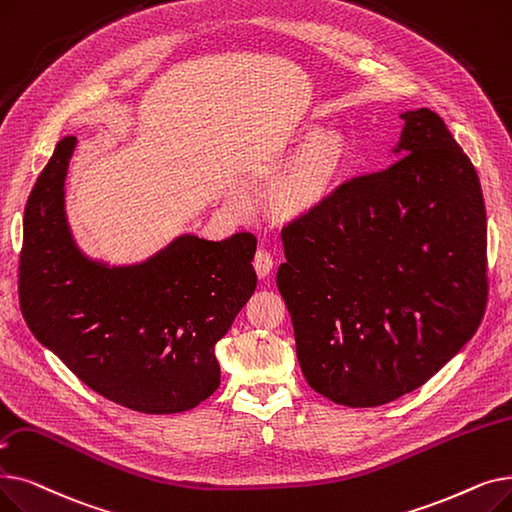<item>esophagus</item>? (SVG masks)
Listing matches in <instances>:
<instances>
[{"label": "esophagus", "instance_id": "34e87169", "mask_svg": "<svg viewBox=\"0 0 512 512\" xmlns=\"http://www.w3.org/2000/svg\"><path fill=\"white\" fill-rule=\"evenodd\" d=\"M253 268H255V272H257L259 278L268 276V274L272 272V268H274V257H272V253L265 251V249H257L255 259H253Z\"/></svg>", "mask_w": 512, "mask_h": 512}]
</instances>
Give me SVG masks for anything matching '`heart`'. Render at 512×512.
I'll use <instances>...</instances> for the list:
<instances>
[{
	"instance_id": "b5f03b06",
	"label": "heart",
	"mask_w": 512,
	"mask_h": 512,
	"mask_svg": "<svg viewBox=\"0 0 512 512\" xmlns=\"http://www.w3.org/2000/svg\"><path fill=\"white\" fill-rule=\"evenodd\" d=\"M309 146L293 167L291 175L280 186L278 205L282 211L299 213L314 207L335 184L345 159V146L341 136L332 131H309Z\"/></svg>"
}]
</instances>
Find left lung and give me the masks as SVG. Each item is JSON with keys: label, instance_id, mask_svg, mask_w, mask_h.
Masks as SVG:
<instances>
[{"label": "left lung", "instance_id": "obj_1", "mask_svg": "<svg viewBox=\"0 0 512 512\" xmlns=\"http://www.w3.org/2000/svg\"><path fill=\"white\" fill-rule=\"evenodd\" d=\"M399 159L282 228L276 284L309 387L374 408L446 366L487 299L479 175L429 108L406 110Z\"/></svg>", "mask_w": 512, "mask_h": 512}]
</instances>
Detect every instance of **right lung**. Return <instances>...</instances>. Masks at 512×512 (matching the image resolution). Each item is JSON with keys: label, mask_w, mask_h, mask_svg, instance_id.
Segmentation results:
<instances>
[{"label": "right lung", "mask_w": 512, "mask_h": 512, "mask_svg": "<svg viewBox=\"0 0 512 512\" xmlns=\"http://www.w3.org/2000/svg\"><path fill=\"white\" fill-rule=\"evenodd\" d=\"M77 138H62L25 207L18 297L35 339L110 402L175 414L219 387L215 343L255 293L257 238L182 234L142 263L81 253L64 211Z\"/></svg>", "instance_id": "right-lung-1"}]
</instances>
